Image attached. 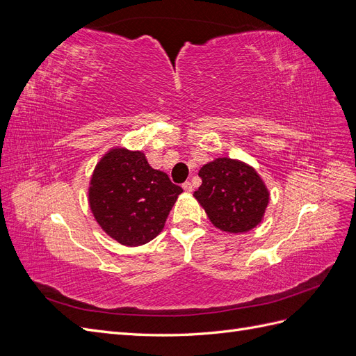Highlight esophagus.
Returning a JSON list of instances; mask_svg holds the SVG:
<instances>
[{
    "label": "esophagus",
    "instance_id": "1",
    "mask_svg": "<svg viewBox=\"0 0 356 356\" xmlns=\"http://www.w3.org/2000/svg\"><path fill=\"white\" fill-rule=\"evenodd\" d=\"M182 188H184L187 193H191V191H193V186H191V182H190V181H186L184 184H182Z\"/></svg>",
    "mask_w": 356,
    "mask_h": 356
}]
</instances>
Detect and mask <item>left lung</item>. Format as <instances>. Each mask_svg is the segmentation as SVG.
<instances>
[{
    "label": "left lung",
    "instance_id": "obj_1",
    "mask_svg": "<svg viewBox=\"0 0 356 356\" xmlns=\"http://www.w3.org/2000/svg\"><path fill=\"white\" fill-rule=\"evenodd\" d=\"M202 186L195 197L211 222L222 232L245 233L261 222L268 191L254 168L220 157L199 170Z\"/></svg>",
    "mask_w": 356,
    "mask_h": 356
}]
</instances>
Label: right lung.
<instances>
[{
	"label": "right lung",
	"mask_w": 356,
	"mask_h": 356,
	"mask_svg": "<svg viewBox=\"0 0 356 356\" xmlns=\"http://www.w3.org/2000/svg\"><path fill=\"white\" fill-rule=\"evenodd\" d=\"M182 188L148 165L141 152L114 148L95 168L89 203L102 230L126 246L144 245L163 230Z\"/></svg>",
	"instance_id": "add662e5"
}]
</instances>
